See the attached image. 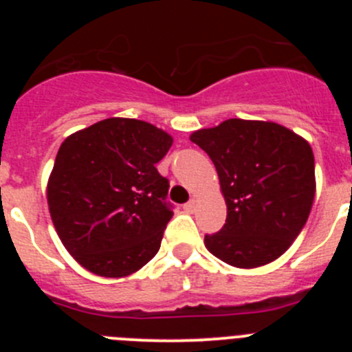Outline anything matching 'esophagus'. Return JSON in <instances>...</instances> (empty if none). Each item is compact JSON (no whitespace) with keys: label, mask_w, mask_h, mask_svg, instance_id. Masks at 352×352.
<instances>
[{"label":"esophagus","mask_w":352,"mask_h":352,"mask_svg":"<svg viewBox=\"0 0 352 352\" xmlns=\"http://www.w3.org/2000/svg\"><path fill=\"white\" fill-rule=\"evenodd\" d=\"M196 206H197L196 199H190V201L187 202V204H184V209H186L187 212H194V211H196Z\"/></svg>","instance_id":"esophagus-1"}]
</instances>
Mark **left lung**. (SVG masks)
<instances>
[{
	"label": "left lung",
	"instance_id": "8db88e82",
	"mask_svg": "<svg viewBox=\"0 0 352 352\" xmlns=\"http://www.w3.org/2000/svg\"><path fill=\"white\" fill-rule=\"evenodd\" d=\"M209 155L226 202V223L204 245L239 269L271 264L303 230L315 189V158L300 134L271 120L228 119L194 131Z\"/></svg>",
	"mask_w": 352,
	"mask_h": 352
}]
</instances>
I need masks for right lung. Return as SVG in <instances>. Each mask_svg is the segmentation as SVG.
I'll use <instances>...</instances> for the list:
<instances>
[{
    "label": "right lung",
    "instance_id": "1",
    "mask_svg": "<svg viewBox=\"0 0 352 352\" xmlns=\"http://www.w3.org/2000/svg\"><path fill=\"white\" fill-rule=\"evenodd\" d=\"M173 138L150 122L110 117L63 141L47 206L71 257L102 278H126L160 250L173 212L156 170Z\"/></svg>",
    "mask_w": 352,
    "mask_h": 352
}]
</instances>
